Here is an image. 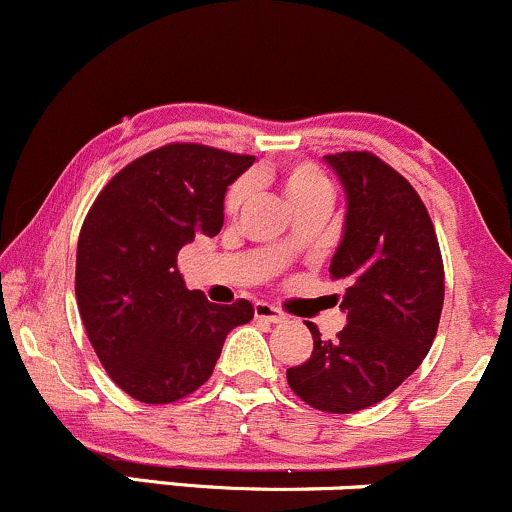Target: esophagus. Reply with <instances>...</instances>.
Segmentation results:
<instances>
[{
	"mask_svg": "<svg viewBox=\"0 0 512 512\" xmlns=\"http://www.w3.org/2000/svg\"><path fill=\"white\" fill-rule=\"evenodd\" d=\"M255 318H260V320H269V323H284L286 320V316L282 311H279V308H274V306H269V303H255Z\"/></svg>",
	"mask_w": 512,
	"mask_h": 512,
	"instance_id": "esophagus-1",
	"label": "esophagus"
}]
</instances>
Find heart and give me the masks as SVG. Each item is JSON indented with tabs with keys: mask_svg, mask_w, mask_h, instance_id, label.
I'll use <instances>...</instances> for the list:
<instances>
[{
	"mask_svg": "<svg viewBox=\"0 0 512 512\" xmlns=\"http://www.w3.org/2000/svg\"><path fill=\"white\" fill-rule=\"evenodd\" d=\"M284 192L294 206L308 204V201H316V199L333 201V184H330V179L325 177L316 165H308V162L294 165L284 174ZM243 196H245L243 184H233L226 194V211L228 213L238 211L240 204H243Z\"/></svg>",
	"mask_w": 512,
	"mask_h": 512,
	"instance_id": "obj_1",
	"label": "heart"
}]
</instances>
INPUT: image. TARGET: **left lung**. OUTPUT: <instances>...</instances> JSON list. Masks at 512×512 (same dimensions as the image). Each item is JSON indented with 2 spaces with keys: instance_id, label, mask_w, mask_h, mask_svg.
Returning <instances> with one entry per match:
<instances>
[{
  "instance_id": "obj_1",
  "label": "left lung",
  "mask_w": 512,
  "mask_h": 512,
  "mask_svg": "<svg viewBox=\"0 0 512 512\" xmlns=\"http://www.w3.org/2000/svg\"><path fill=\"white\" fill-rule=\"evenodd\" d=\"M345 189V233L330 277L345 284L347 325L335 340L308 323L313 352L286 369L291 391L325 413L384 401L430 352L445 303L435 226L403 174L372 153L325 155Z\"/></svg>"
}]
</instances>
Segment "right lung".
<instances>
[{
    "label": "right lung",
    "mask_w": 512,
    "mask_h": 512,
    "mask_svg": "<svg viewBox=\"0 0 512 512\" xmlns=\"http://www.w3.org/2000/svg\"><path fill=\"white\" fill-rule=\"evenodd\" d=\"M255 162L199 143H170L101 189L77 240L75 294L101 367L140 403H172L209 381L226 335L255 316L189 291L177 255L218 235L223 196Z\"/></svg>",
    "instance_id": "obj_1"
}]
</instances>
